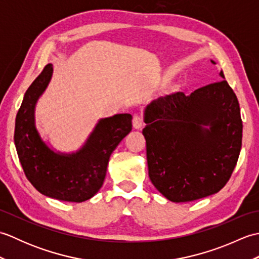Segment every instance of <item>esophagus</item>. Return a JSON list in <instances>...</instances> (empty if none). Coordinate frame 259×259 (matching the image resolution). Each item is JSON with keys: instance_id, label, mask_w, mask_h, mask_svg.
Returning a JSON list of instances; mask_svg holds the SVG:
<instances>
[{"instance_id": "1", "label": "esophagus", "mask_w": 259, "mask_h": 259, "mask_svg": "<svg viewBox=\"0 0 259 259\" xmlns=\"http://www.w3.org/2000/svg\"><path fill=\"white\" fill-rule=\"evenodd\" d=\"M133 124L135 129H141L144 126V119H142L141 115L139 114H135L134 119H133Z\"/></svg>"}]
</instances>
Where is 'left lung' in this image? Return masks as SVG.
I'll list each match as a JSON object with an SVG mask.
<instances>
[{
	"mask_svg": "<svg viewBox=\"0 0 259 259\" xmlns=\"http://www.w3.org/2000/svg\"><path fill=\"white\" fill-rule=\"evenodd\" d=\"M145 121L149 177L167 199L196 200L227 184L239 157L243 121L226 80L190 96L176 92L157 99L147 107Z\"/></svg>",
	"mask_w": 259,
	"mask_h": 259,
	"instance_id": "1",
	"label": "left lung"
}]
</instances>
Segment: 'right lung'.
I'll use <instances>...</instances> for the list:
<instances>
[{"mask_svg":"<svg viewBox=\"0 0 259 259\" xmlns=\"http://www.w3.org/2000/svg\"><path fill=\"white\" fill-rule=\"evenodd\" d=\"M52 71V64H47L25 92L15 119V148L27 180L38 192L54 199L82 202L101 188L109 158L133 129V117L122 113L100 120L84 147L73 155L53 152L34 126L35 103Z\"/></svg>","mask_w":259,"mask_h":259,"instance_id":"obj_1","label":"right lung"}]
</instances>
